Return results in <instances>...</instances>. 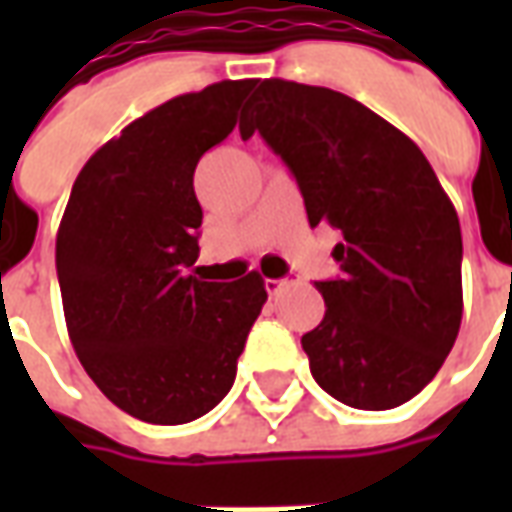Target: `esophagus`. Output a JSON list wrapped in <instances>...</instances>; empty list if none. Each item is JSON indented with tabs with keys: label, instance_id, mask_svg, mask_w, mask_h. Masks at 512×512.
<instances>
[{
	"label": "esophagus",
	"instance_id": "obj_1",
	"mask_svg": "<svg viewBox=\"0 0 512 512\" xmlns=\"http://www.w3.org/2000/svg\"><path fill=\"white\" fill-rule=\"evenodd\" d=\"M288 282L290 279H266V290L271 293V296H274V293H279V290L285 288Z\"/></svg>",
	"mask_w": 512,
	"mask_h": 512
}]
</instances>
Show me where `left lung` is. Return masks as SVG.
<instances>
[{
	"label": "left lung",
	"instance_id": "obj_1",
	"mask_svg": "<svg viewBox=\"0 0 512 512\" xmlns=\"http://www.w3.org/2000/svg\"><path fill=\"white\" fill-rule=\"evenodd\" d=\"M260 134L299 183L310 227L343 233V277L315 282L301 337L312 378L365 411L403 406L439 373L463 315L461 224L436 172L384 117L329 87L266 79L241 136Z\"/></svg>",
	"mask_w": 512,
	"mask_h": 512
}]
</instances>
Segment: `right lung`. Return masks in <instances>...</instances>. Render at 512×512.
Returning <instances> with one entry per match:
<instances>
[{
	"instance_id": "right-lung-1",
	"label": "right lung",
	"mask_w": 512,
	"mask_h": 512,
	"mask_svg": "<svg viewBox=\"0 0 512 512\" xmlns=\"http://www.w3.org/2000/svg\"><path fill=\"white\" fill-rule=\"evenodd\" d=\"M255 79L156 106L95 150L57 233L62 310L79 362L117 408L183 425L219 406L266 304L263 277L202 282L194 167L230 136Z\"/></svg>"
}]
</instances>
